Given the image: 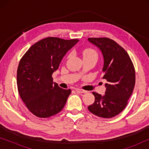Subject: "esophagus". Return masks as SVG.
Segmentation results:
<instances>
[{
  "instance_id": "34e87169",
  "label": "esophagus",
  "mask_w": 149,
  "mask_h": 149,
  "mask_svg": "<svg viewBox=\"0 0 149 149\" xmlns=\"http://www.w3.org/2000/svg\"><path fill=\"white\" fill-rule=\"evenodd\" d=\"M75 91H76L77 93H86L87 92L86 91L83 90V89H78V88L75 89Z\"/></svg>"
}]
</instances>
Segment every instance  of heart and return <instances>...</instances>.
<instances>
[{
    "label": "heart",
    "instance_id": "obj_1",
    "mask_svg": "<svg viewBox=\"0 0 149 149\" xmlns=\"http://www.w3.org/2000/svg\"><path fill=\"white\" fill-rule=\"evenodd\" d=\"M83 58H89V57H95V58H97V53L96 52V51L93 49H91V48H88L85 49L83 52ZM70 56V55H68V58Z\"/></svg>",
    "mask_w": 149,
    "mask_h": 149
}]
</instances>
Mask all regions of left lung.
<instances>
[{"mask_svg":"<svg viewBox=\"0 0 149 149\" xmlns=\"http://www.w3.org/2000/svg\"><path fill=\"white\" fill-rule=\"evenodd\" d=\"M88 40L102 53V78L108 82L104 95L92 92L95 101L89 106L88 110L97 117H114L123 111L133 92L135 68L127 52L115 40L107 37L89 38Z\"/></svg>","mask_w":149,"mask_h":149,"instance_id":"left-lung-1","label":"left lung"}]
</instances>
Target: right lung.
I'll list each match as a JSON object with an SVG mask.
<instances>
[{"mask_svg": "<svg viewBox=\"0 0 149 149\" xmlns=\"http://www.w3.org/2000/svg\"><path fill=\"white\" fill-rule=\"evenodd\" d=\"M78 39L47 37L29 48L19 61L17 70L19 94L26 107L40 118H47L62 111L70 94L53 82L52 74Z\"/></svg>", "mask_w": 149, "mask_h": 149, "instance_id": "1", "label": "right lung"}]
</instances>
